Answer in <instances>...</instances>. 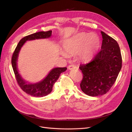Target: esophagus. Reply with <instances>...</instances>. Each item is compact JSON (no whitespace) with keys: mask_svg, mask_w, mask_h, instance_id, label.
Listing matches in <instances>:
<instances>
[{"mask_svg":"<svg viewBox=\"0 0 132 132\" xmlns=\"http://www.w3.org/2000/svg\"><path fill=\"white\" fill-rule=\"evenodd\" d=\"M76 68V67L74 65H69L68 66V69L71 70V69H73L74 68Z\"/></svg>","mask_w":132,"mask_h":132,"instance_id":"esophagus-1","label":"esophagus"}]
</instances>
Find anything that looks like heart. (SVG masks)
<instances>
[{
    "label": "heart",
    "instance_id": "heart-1",
    "mask_svg": "<svg viewBox=\"0 0 132 132\" xmlns=\"http://www.w3.org/2000/svg\"><path fill=\"white\" fill-rule=\"evenodd\" d=\"M100 40L95 33L80 32L64 42L63 47L67 53H63L65 57L68 54L79 53V57L82 61L87 62L94 57L98 51Z\"/></svg>",
    "mask_w": 132,
    "mask_h": 132
}]
</instances>
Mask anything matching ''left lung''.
<instances>
[{
  "instance_id": "obj_1",
  "label": "left lung",
  "mask_w": 132,
  "mask_h": 132,
  "mask_svg": "<svg viewBox=\"0 0 132 132\" xmlns=\"http://www.w3.org/2000/svg\"><path fill=\"white\" fill-rule=\"evenodd\" d=\"M102 43L101 50L91 61L80 64L83 78L81 90L91 96L106 94L113 86L122 68L120 48L114 39L101 31Z\"/></svg>"
}]
</instances>
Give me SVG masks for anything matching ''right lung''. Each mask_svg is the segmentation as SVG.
<instances>
[{"mask_svg": "<svg viewBox=\"0 0 132 132\" xmlns=\"http://www.w3.org/2000/svg\"><path fill=\"white\" fill-rule=\"evenodd\" d=\"M52 31H41L22 38L18 43L11 58V64L17 82L21 89L26 93L35 97L45 96L51 93L54 83L58 79L60 74L67 70L66 67L55 68L41 81L36 84H28L23 80L18 72L17 68L18 57L21 48L26 41L35 39L46 38L51 37Z\"/></svg>", "mask_w": 132, "mask_h": 132, "instance_id": "add662e5", "label": "right lung"}]
</instances>
